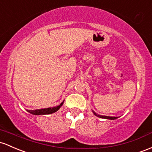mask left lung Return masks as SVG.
<instances>
[{
    "instance_id": "1",
    "label": "left lung",
    "mask_w": 152,
    "mask_h": 152,
    "mask_svg": "<svg viewBox=\"0 0 152 152\" xmlns=\"http://www.w3.org/2000/svg\"><path fill=\"white\" fill-rule=\"evenodd\" d=\"M93 113H94L95 115H96V116H98L99 118H105V119H110V120H114V119H116L118 118V117H113V116H105V115H98V114H97L96 113H95L94 111L93 110Z\"/></svg>"
}]
</instances>
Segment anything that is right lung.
<instances>
[{"label":"right lung","instance_id":"add662e5","mask_svg":"<svg viewBox=\"0 0 152 152\" xmlns=\"http://www.w3.org/2000/svg\"><path fill=\"white\" fill-rule=\"evenodd\" d=\"M63 103L64 101L62 102V103L60 104L59 105L56 107H53V108H42V109H38V110H26L28 113L33 114V115H48V114H51L53 113L54 112L57 111L60 107L63 105Z\"/></svg>","mask_w":152,"mask_h":152}]
</instances>
